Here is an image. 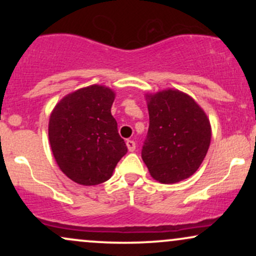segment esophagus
<instances>
[{"instance_id": "obj_1", "label": "esophagus", "mask_w": 256, "mask_h": 256, "mask_svg": "<svg viewBox=\"0 0 256 256\" xmlns=\"http://www.w3.org/2000/svg\"><path fill=\"white\" fill-rule=\"evenodd\" d=\"M126 146H128V152H134V149H136V143L131 140H126Z\"/></svg>"}]
</instances>
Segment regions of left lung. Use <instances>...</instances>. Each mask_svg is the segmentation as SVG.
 Returning a JSON list of instances; mask_svg holds the SVG:
<instances>
[{
	"instance_id": "8db88e82",
	"label": "left lung",
	"mask_w": 256,
	"mask_h": 256,
	"mask_svg": "<svg viewBox=\"0 0 256 256\" xmlns=\"http://www.w3.org/2000/svg\"><path fill=\"white\" fill-rule=\"evenodd\" d=\"M149 128L142 158L155 180L178 183L198 170L210 148V119L195 100L179 90L146 95Z\"/></svg>"
}]
</instances>
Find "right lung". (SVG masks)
I'll return each instance as SVG.
<instances>
[{"label":"right lung","mask_w":256,"mask_h":256,"mask_svg":"<svg viewBox=\"0 0 256 256\" xmlns=\"http://www.w3.org/2000/svg\"><path fill=\"white\" fill-rule=\"evenodd\" d=\"M116 94L104 85H90L68 94L49 119V142L58 166L82 185L108 180L128 148L110 113Z\"/></svg>","instance_id":"1"}]
</instances>
